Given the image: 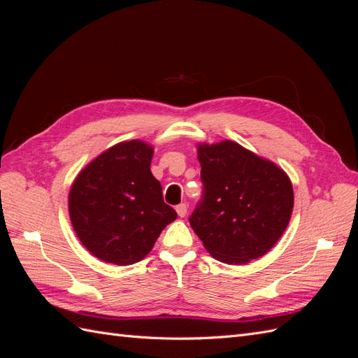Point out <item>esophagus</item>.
Here are the masks:
<instances>
[{
    "mask_svg": "<svg viewBox=\"0 0 358 358\" xmlns=\"http://www.w3.org/2000/svg\"><path fill=\"white\" fill-rule=\"evenodd\" d=\"M187 210H188V208H187L185 203H180V204L176 206V212H178V215L180 216V218H183V216L187 215Z\"/></svg>",
    "mask_w": 358,
    "mask_h": 358,
    "instance_id": "obj_1",
    "label": "esophagus"
}]
</instances>
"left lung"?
Here are the masks:
<instances>
[{
    "label": "left lung",
    "mask_w": 358,
    "mask_h": 358,
    "mask_svg": "<svg viewBox=\"0 0 358 358\" xmlns=\"http://www.w3.org/2000/svg\"><path fill=\"white\" fill-rule=\"evenodd\" d=\"M201 200L189 216L208 252L227 264L264 255L285 231L294 192L273 162L230 140L200 145Z\"/></svg>",
    "instance_id": "obj_1"
}]
</instances>
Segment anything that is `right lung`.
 <instances>
[{
  "instance_id": "obj_1",
  "label": "right lung",
  "mask_w": 358,
  "mask_h": 358,
  "mask_svg": "<svg viewBox=\"0 0 358 358\" xmlns=\"http://www.w3.org/2000/svg\"><path fill=\"white\" fill-rule=\"evenodd\" d=\"M154 149L131 140L107 149L76 178L69 210L83 246L106 263L134 264L178 218L150 173Z\"/></svg>"
}]
</instances>
